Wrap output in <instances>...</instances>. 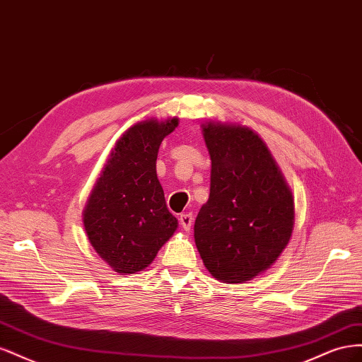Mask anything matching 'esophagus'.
<instances>
[{
    "label": "esophagus",
    "instance_id": "esophagus-1",
    "mask_svg": "<svg viewBox=\"0 0 362 362\" xmlns=\"http://www.w3.org/2000/svg\"><path fill=\"white\" fill-rule=\"evenodd\" d=\"M180 223H181L184 231H190L192 225H193V216H192V213H182L180 216Z\"/></svg>",
    "mask_w": 362,
    "mask_h": 362
}]
</instances>
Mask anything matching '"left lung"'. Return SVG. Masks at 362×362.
Masks as SVG:
<instances>
[{"mask_svg":"<svg viewBox=\"0 0 362 362\" xmlns=\"http://www.w3.org/2000/svg\"><path fill=\"white\" fill-rule=\"evenodd\" d=\"M201 127L211 178L210 198L194 221V243L216 279L245 284L269 270L287 247L293 193L254 129L218 120Z\"/></svg>","mask_w":362,"mask_h":362,"instance_id":"obj_1","label":"left lung"}]
</instances>
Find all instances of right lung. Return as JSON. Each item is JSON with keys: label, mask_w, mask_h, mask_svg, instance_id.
I'll return each instance as SVG.
<instances>
[{"label": "right lung", "mask_w": 362, "mask_h": 362, "mask_svg": "<svg viewBox=\"0 0 362 362\" xmlns=\"http://www.w3.org/2000/svg\"><path fill=\"white\" fill-rule=\"evenodd\" d=\"M178 124V117H149L131 125L87 198L83 225L89 243L122 275L145 270L178 228L157 177L160 145Z\"/></svg>", "instance_id": "add662e5"}]
</instances>
